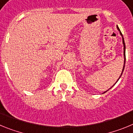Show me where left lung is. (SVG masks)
<instances>
[{"label":"left lung","mask_w":133,"mask_h":133,"mask_svg":"<svg viewBox=\"0 0 133 133\" xmlns=\"http://www.w3.org/2000/svg\"><path fill=\"white\" fill-rule=\"evenodd\" d=\"M117 29H118V30H119V31H120V29H119V28H118V26H117ZM120 33H121V35L122 36H123V35H122V33H121V32H120ZM123 45H124V66H123V71H122L121 75V76H120V77H119V78H118V79H119V78H121V77L122 74H123V70H124V64H125V61H126V56H125V43H124V38H123ZM115 84H116V83H115ZM107 91H105V92H103V93H105V92H106Z\"/></svg>","instance_id":"8db88e82"}]
</instances>
